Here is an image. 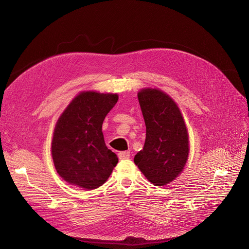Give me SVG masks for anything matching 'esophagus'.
<instances>
[{"label": "esophagus", "instance_id": "esophagus-1", "mask_svg": "<svg viewBox=\"0 0 249 249\" xmlns=\"http://www.w3.org/2000/svg\"><path fill=\"white\" fill-rule=\"evenodd\" d=\"M130 156H131V154H130V152H129V151L120 152V153L118 154V157H119V159H120V160H127V159H129V158H130Z\"/></svg>", "mask_w": 249, "mask_h": 249}]
</instances>
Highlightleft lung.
Masks as SVG:
<instances>
[{
    "label": "left lung",
    "mask_w": 249,
    "mask_h": 249,
    "mask_svg": "<svg viewBox=\"0 0 249 249\" xmlns=\"http://www.w3.org/2000/svg\"><path fill=\"white\" fill-rule=\"evenodd\" d=\"M138 99L146 124V141L134 162L150 182L163 186L180 174L187 161V129L178 106L163 91L144 89Z\"/></svg>",
    "instance_id": "obj_1"
}]
</instances>
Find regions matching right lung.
I'll list each match as a JSON object with an SVG mask.
<instances>
[{"instance_id": "add662e5", "label": "right lung", "mask_w": 249, "mask_h": 249, "mask_svg": "<svg viewBox=\"0 0 249 249\" xmlns=\"http://www.w3.org/2000/svg\"><path fill=\"white\" fill-rule=\"evenodd\" d=\"M117 100L116 93L83 91L58 119L52 158L58 174L68 183L92 190L108 179L118 158L105 145L102 123Z\"/></svg>"}]
</instances>
